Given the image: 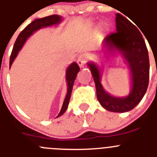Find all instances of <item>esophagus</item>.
<instances>
[{
	"label": "esophagus",
	"mask_w": 157,
	"mask_h": 157,
	"mask_svg": "<svg viewBox=\"0 0 157 157\" xmlns=\"http://www.w3.org/2000/svg\"><path fill=\"white\" fill-rule=\"evenodd\" d=\"M87 56L85 53H82L79 56L78 59H77V63L81 68L84 67L85 66L86 63H87Z\"/></svg>",
	"instance_id": "obj_1"
}]
</instances>
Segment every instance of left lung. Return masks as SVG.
<instances>
[{
  "label": "left lung",
  "instance_id": "8db88e82",
  "mask_svg": "<svg viewBox=\"0 0 157 157\" xmlns=\"http://www.w3.org/2000/svg\"><path fill=\"white\" fill-rule=\"evenodd\" d=\"M116 32L108 35L104 45L108 51H118L128 63L132 76V90L124 98L113 97L104 90L101 72L94 63H88L94 77L97 98L101 106L113 112H126L138 105L149 85V60L146 42L137 27L119 13L116 14Z\"/></svg>",
  "mask_w": 157,
  "mask_h": 157
}]
</instances>
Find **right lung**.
Segmentation results:
<instances>
[{"label":"right lung","instance_id":"1","mask_svg":"<svg viewBox=\"0 0 157 157\" xmlns=\"http://www.w3.org/2000/svg\"><path fill=\"white\" fill-rule=\"evenodd\" d=\"M62 21V17L59 16L57 14H53V15L47 16V17H42V18L36 19L35 21H32V23L29 25L22 32L19 34L14 42V47H13L12 52H11V56H10V67L12 65V63L14 62V59L18 54V52L21 50L23 45L26 42L28 38L33 34V32L39 29H42L45 27H49V26L54 25H58ZM80 71V67L77 65V63H73L69 66L67 68V72H66V80L67 82V94L66 95L65 100H64L62 108L60 112L57 115V117H59L67 111V107H68L69 101L70 99V95L72 93V89L74 86V80H75L76 77H77L78 72Z\"/></svg>","mask_w":157,"mask_h":157}]
</instances>
